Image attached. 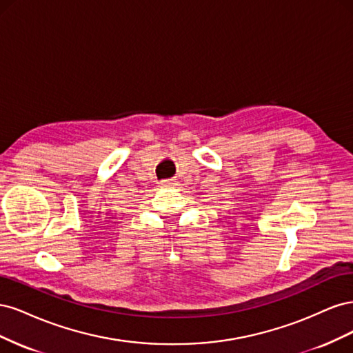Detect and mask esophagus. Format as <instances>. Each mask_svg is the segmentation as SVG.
Wrapping results in <instances>:
<instances>
[{"instance_id": "1", "label": "esophagus", "mask_w": 353, "mask_h": 353, "mask_svg": "<svg viewBox=\"0 0 353 353\" xmlns=\"http://www.w3.org/2000/svg\"><path fill=\"white\" fill-rule=\"evenodd\" d=\"M159 184L162 185V187H166V188H169V187H174V185L176 184V181H174V179H163V181H160Z\"/></svg>"}]
</instances>
